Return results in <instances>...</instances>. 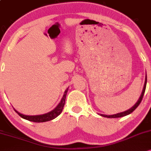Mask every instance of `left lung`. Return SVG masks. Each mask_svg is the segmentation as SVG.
Masks as SVG:
<instances>
[{
    "label": "left lung",
    "mask_w": 151,
    "mask_h": 151,
    "mask_svg": "<svg viewBox=\"0 0 151 151\" xmlns=\"http://www.w3.org/2000/svg\"><path fill=\"white\" fill-rule=\"evenodd\" d=\"M146 83H147V75H145V83H144V86H143V91H142L141 93V95H140L139 99L138 100V101H137L136 103H135V104L134 106H133V107H131L130 108V109L127 110L126 111H123V112H121V113H116V114H113V115H104V114H99L100 116H103V117H106V118H121V117H123V116H128V115H129L133 111H134L135 109H136L137 107H138V106H139V104L141 102L142 99H143V97L144 96V93H145V88H146Z\"/></svg>",
    "instance_id": "obj_1"
}]
</instances>
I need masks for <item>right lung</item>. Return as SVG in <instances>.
Masks as SVG:
<instances>
[{
	"label": "right lung",
	"instance_id": "1",
	"mask_svg": "<svg viewBox=\"0 0 151 151\" xmlns=\"http://www.w3.org/2000/svg\"><path fill=\"white\" fill-rule=\"evenodd\" d=\"M68 91V88L65 91V93H64L61 101H60V102L58 103V105L56 107L54 108L53 111H50V112L47 113H45V114L38 115V116H27V115L22 114V113H19L18 111H17L15 108H13V109H14V111H16L21 118H23V119L28 120V121H29L35 122V123H43V122L51 121V120L55 118L61 113L63 108L64 105H65V98H66Z\"/></svg>",
	"mask_w": 151,
	"mask_h": 151
}]
</instances>
